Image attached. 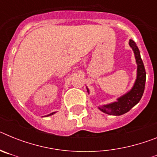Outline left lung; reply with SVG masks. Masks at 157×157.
I'll return each mask as SVG.
<instances>
[{
    "instance_id": "left-lung-1",
    "label": "left lung",
    "mask_w": 157,
    "mask_h": 157,
    "mask_svg": "<svg viewBox=\"0 0 157 157\" xmlns=\"http://www.w3.org/2000/svg\"><path fill=\"white\" fill-rule=\"evenodd\" d=\"M129 44L134 50L136 62L138 63L137 79L132 90L129 91L127 94L119 98L117 102L99 107L100 110L106 114L113 115V116H121L125 114L126 112H129L133 107L135 106L139 102L145 90L146 72H145L143 61L140 56L139 49L133 40H130Z\"/></svg>"
}]
</instances>
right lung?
Returning a JSON list of instances; mask_svg holds the SVG:
<instances>
[{
  "label": "right lung",
  "instance_id": "obj_1",
  "mask_svg": "<svg viewBox=\"0 0 157 157\" xmlns=\"http://www.w3.org/2000/svg\"><path fill=\"white\" fill-rule=\"evenodd\" d=\"M54 113H55V112H52V113H51V114H49V115H48V116H51V115H53Z\"/></svg>",
  "mask_w": 157,
  "mask_h": 157
}]
</instances>
